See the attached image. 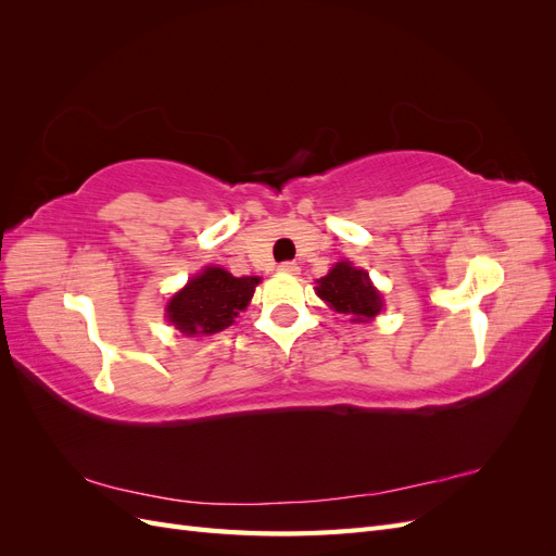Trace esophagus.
<instances>
[{
	"label": "esophagus",
	"mask_w": 556,
	"mask_h": 556,
	"mask_svg": "<svg viewBox=\"0 0 556 556\" xmlns=\"http://www.w3.org/2000/svg\"><path fill=\"white\" fill-rule=\"evenodd\" d=\"M278 271H282V274H299V266H296V262H282V264H278Z\"/></svg>",
	"instance_id": "34e87169"
}]
</instances>
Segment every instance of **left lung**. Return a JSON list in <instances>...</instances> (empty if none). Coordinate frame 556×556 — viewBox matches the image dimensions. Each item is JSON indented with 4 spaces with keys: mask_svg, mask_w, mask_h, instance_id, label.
I'll use <instances>...</instances> for the list:
<instances>
[{
    "mask_svg": "<svg viewBox=\"0 0 556 556\" xmlns=\"http://www.w3.org/2000/svg\"><path fill=\"white\" fill-rule=\"evenodd\" d=\"M317 296L352 319H371L380 313L382 299L378 290L368 282V274L355 268L350 262H339L331 271L317 280Z\"/></svg>",
    "mask_w": 556,
    "mask_h": 556,
    "instance_id": "8db88e82",
    "label": "left lung"
}]
</instances>
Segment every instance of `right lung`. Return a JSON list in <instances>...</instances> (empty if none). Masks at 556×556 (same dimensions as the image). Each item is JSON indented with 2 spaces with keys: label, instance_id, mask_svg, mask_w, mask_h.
I'll use <instances>...</instances> for the list:
<instances>
[{
  "label": "right lung",
  "instance_id": "add662e5",
  "mask_svg": "<svg viewBox=\"0 0 556 556\" xmlns=\"http://www.w3.org/2000/svg\"><path fill=\"white\" fill-rule=\"evenodd\" d=\"M257 282V276L233 278L220 266H208L169 301L166 317L188 336L223 331L248 306Z\"/></svg>",
  "mask_w": 556,
  "mask_h": 556
}]
</instances>
